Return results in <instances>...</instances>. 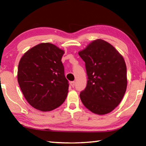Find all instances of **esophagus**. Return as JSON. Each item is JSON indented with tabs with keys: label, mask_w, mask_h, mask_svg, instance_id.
Returning <instances> with one entry per match:
<instances>
[{
	"label": "esophagus",
	"mask_w": 146,
	"mask_h": 146,
	"mask_svg": "<svg viewBox=\"0 0 146 146\" xmlns=\"http://www.w3.org/2000/svg\"><path fill=\"white\" fill-rule=\"evenodd\" d=\"M70 85L72 86L73 88L75 87V81H72V82H70Z\"/></svg>",
	"instance_id": "1"
}]
</instances>
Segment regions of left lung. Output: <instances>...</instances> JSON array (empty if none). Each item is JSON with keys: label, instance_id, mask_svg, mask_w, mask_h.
<instances>
[{"label": "left lung", "instance_id": "obj_1", "mask_svg": "<svg viewBox=\"0 0 146 146\" xmlns=\"http://www.w3.org/2000/svg\"><path fill=\"white\" fill-rule=\"evenodd\" d=\"M78 55L85 62L87 86L80 97L86 108L97 115L110 113L122 100L127 88L124 59L102 39L91 42Z\"/></svg>", "mask_w": 146, "mask_h": 146}]
</instances>
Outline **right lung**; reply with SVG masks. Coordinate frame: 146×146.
Wrapping results in <instances>:
<instances>
[{
  "mask_svg": "<svg viewBox=\"0 0 146 146\" xmlns=\"http://www.w3.org/2000/svg\"><path fill=\"white\" fill-rule=\"evenodd\" d=\"M64 51L51 43H41L20 60L17 79L24 97L32 107L50 111L65 101L68 80L61 59Z\"/></svg>",
  "mask_w": 146,
  "mask_h": 146,
  "instance_id": "add662e5",
  "label": "right lung"
}]
</instances>
